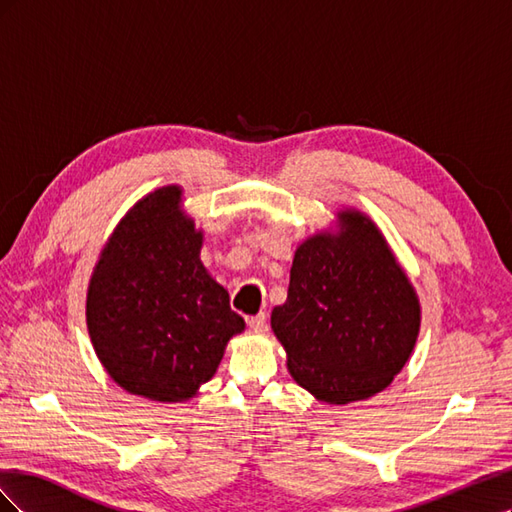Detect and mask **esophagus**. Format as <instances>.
Segmentation results:
<instances>
[{"mask_svg":"<svg viewBox=\"0 0 512 512\" xmlns=\"http://www.w3.org/2000/svg\"><path fill=\"white\" fill-rule=\"evenodd\" d=\"M247 324H250V327H252L256 333L267 331V314L260 312V314H256V316H250V318H247Z\"/></svg>","mask_w":512,"mask_h":512,"instance_id":"1","label":"esophagus"}]
</instances>
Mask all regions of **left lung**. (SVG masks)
<instances>
[{
  "label": "left lung",
  "mask_w": 512,
  "mask_h": 512,
  "mask_svg": "<svg viewBox=\"0 0 512 512\" xmlns=\"http://www.w3.org/2000/svg\"><path fill=\"white\" fill-rule=\"evenodd\" d=\"M335 224L297 247L271 329L294 382L324 404L346 406L384 391L404 369L421 303L369 215L342 209Z\"/></svg>",
  "instance_id": "1"
}]
</instances>
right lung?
<instances>
[{"instance_id":"obj_1","label":"right lung","mask_w":512,"mask_h":512,"mask_svg":"<svg viewBox=\"0 0 512 512\" xmlns=\"http://www.w3.org/2000/svg\"><path fill=\"white\" fill-rule=\"evenodd\" d=\"M183 190L164 185L123 215L87 288L96 356L130 395L177 404L198 395L245 331L228 292L200 260L203 230L183 211Z\"/></svg>"}]
</instances>
